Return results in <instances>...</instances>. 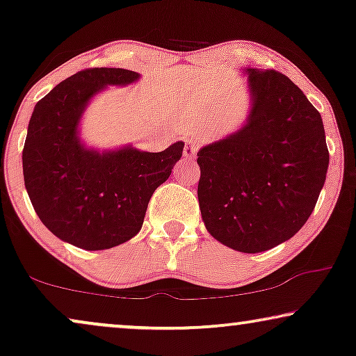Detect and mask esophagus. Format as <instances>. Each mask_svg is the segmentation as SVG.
<instances>
[{"instance_id":"obj_1","label":"esophagus","mask_w":356,"mask_h":356,"mask_svg":"<svg viewBox=\"0 0 356 356\" xmlns=\"http://www.w3.org/2000/svg\"><path fill=\"white\" fill-rule=\"evenodd\" d=\"M197 147L199 144L196 140H188L186 145H184V155H186L188 159H196V154H197Z\"/></svg>"}]
</instances>
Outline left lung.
Segmentation results:
<instances>
[{
  "instance_id": "8db88e82",
  "label": "left lung",
  "mask_w": 356,
  "mask_h": 356,
  "mask_svg": "<svg viewBox=\"0 0 356 356\" xmlns=\"http://www.w3.org/2000/svg\"><path fill=\"white\" fill-rule=\"evenodd\" d=\"M252 108L238 133L197 152L207 232L241 252L290 240L314 211L329 165L319 111L289 77L248 67Z\"/></svg>"
}]
</instances>
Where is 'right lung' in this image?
Wrapping results in <instances>:
<instances>
[{"label": "right lung", "instance_id": "obj_1", "mask_svg": "<svg viewBox=\"0 0 356 356\" xmlns=\"http://www.w3.org/2000/svg\"><path fill=\"white\" fill-rule=\"evenodd\" d=\"M138 77L121 67L82 70L38 100L29 121L22 150L29 197L53 235L82 250H108L138 235L154 191L181 159L183 143L155 154L133 147L99 154L77 139L90 97Z\"/></svg>", "mask_w": 356, "mask_h": 356}]
</instances>
